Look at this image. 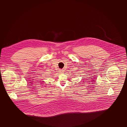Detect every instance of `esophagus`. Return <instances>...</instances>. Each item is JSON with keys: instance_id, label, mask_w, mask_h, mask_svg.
I'll return each mask as SVG.
<instances>
[{"instance_id": "1", "label": "esophagus", "mask_w": 127, "mask_h": 127, "mask_svg": "<svg viewBox=\"0 0 127 127\" xmlns=\"http://www.w3.org/2000/svg\"><path fill=\"white\" fill-rule=\"evenodd\" d=\"M61 73L64 72V71H63V70H61Z\"/></svg>"}]
</instances>
